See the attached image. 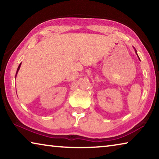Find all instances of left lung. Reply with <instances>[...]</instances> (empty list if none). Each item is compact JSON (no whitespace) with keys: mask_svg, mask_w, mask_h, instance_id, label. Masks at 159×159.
<instances>
[{"mask_svg":"<svg viewBox=\"0 0 159 159\" xmlns=\"http://www.w3.org/2000/svg\"><path fill=\"white\" fill-rule=\"evenodd\" d=\"M135 52H136V53H137V52H136V50H135Z\"/></svg>","mask_w":159,"mask_h":159,"instance_id":"1","label":"left lung"}]
</instances>
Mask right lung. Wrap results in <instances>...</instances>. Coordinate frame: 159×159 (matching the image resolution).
Wrapping results in <instances>:
<instances>
[{
  "instance_id": "obj_1",
  "label": "right lung",
  "mask_w": 159,
  "mask_h": 159,
  "mask_svg": "<svg viewBox=\"0 0 159 159\" xmlns=\"http://www.w3.org/2000/svg\"><path fill=\"white\" fill-rule=\"evenodd\" d=\"M20 66H21V64H20V65H19V66H18V69H17V73H16V75H17V72H18V71H19V69H20Z\"/></svg>"
}]
</instances>
